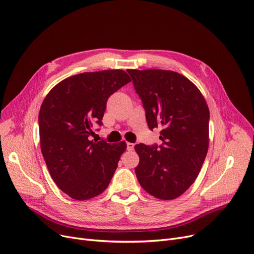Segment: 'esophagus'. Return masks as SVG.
I'll use <instances>...</instances> for the list:
<instances>
[{"label":"esophagus","instance_id":"esophagus-1","mask_svg":"<svg viewBox=\"0 0 254 254\" xmlns=\"http://www.w3.org/2000/svg\"><path fill=\"white\" fill-rule=\"evenodd\" d=\"M135 147V144L134 143H130V142H127V150H132Z\"/></svg>","mask_w":254,"mask_h":254}]
</instances>
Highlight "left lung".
<instances>
[{
  "instance_id": "8db88e82",
  "label": "left lung",
  "mask_w": 254,
  "mask_h": 254,
  "mask_svg": "<svg viewBox=\"0 0 254 254\" xmlns=\"http://www.w3.org/2000/svg\"><path fill=\"white\" fill-rule=\"evenodd\" d=\"M145 109L146 122L162 127L161 145L137 144L135 168L142 188L161 199H174L190 189L209 146L208 105L183 75L166 70H127Z\"/></svg>"
}]
</instances>
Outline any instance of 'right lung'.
<instances>
[{
    "label": "right lung",
    "mask_w": 254,
    "mask_h": 254,
    "mask_svg": "<svg viewBox=\"0 0 254 254\" xmlns=\"http://www.w3.org/2000/svg\"><path fill=\"white\" fill-rule=\"evenodd\" d=\"M130 81L123 70L86 72L53 87L39 113L40 145L59 189L84 201L102 193L113 177L125 141L109 144L89 136L102 119L109 97Z\"/></svg>",
    "instance_id": "obj_1"
}]
</instances>
